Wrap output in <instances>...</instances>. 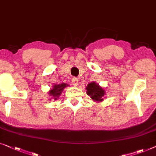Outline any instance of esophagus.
Listing matches in <instances>:
<instances>
[{
    "mask_svg": "<svg viewBox=\"0 0 156 156\" xmlns=\"http://www.w3.org/2000/svg\"><path fill=\"white\" fill-rule=\"evenodd\" d=\"M71 81H72V84L75 86H77L78 85V78L76 77H73L71 78Z\"/></svg>",
    "mask_w": 156,
    "mask_h": 156,
    "instance_id": "34e87169",
    "label": "esophagus"
}]
</instances>
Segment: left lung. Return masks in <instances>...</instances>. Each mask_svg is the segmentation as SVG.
I'll use <instances>...</instances> for the list:
<instances>
[{"label":"left lung","instance_id":"1","mask_svg":"<svg viewBox=\"0 0 156 156\" xmlns=\"http://www.w3.org/2000/svg\"><path fill=\"white\" fill-rule=\"evenodd\" d=\"M87 95L90 96L92 99L95 101H102L105 95V91L103 88L100 87L95 83H90L86 87Z\"/></svg>","mask_w":156,"mask_h":156}]
</instances>
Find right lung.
I'll list each match as a JSON object with an SVG mask.
<instances>
[{
	"mask_svg": "<svg viewBox=\"0 0 156 156\" xmlns=\"http://www.w3.org/2000/svg\"><path fill=\"white\" fill-rule=\"evenodd\" d=\"M67 85H68L66 84V83H61V84L54 85L53 88L49 91V95H51V96L54 97L56 100V98H58V96L61 95V92L63 91V88L66 87Z\"/></svg>",
	"mask_w": 156,
	"mask_h": 156,
	"instance_id": "1",
	"label": "right lung"
}]
</instances>
